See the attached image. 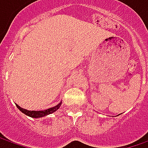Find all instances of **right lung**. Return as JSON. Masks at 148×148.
<instances>
[{"label": "right lung", "mask_w": 148, "mask_h": 148, "mask_svg": "<svg viewBox=\"0 0 148 148\" xmlns=\"http://www.w3.org/2000/svg\"><path fill=\"white\" fill-rule=\"evenodd\" d=\"M61 104H62V103H59L58 105H56V106H54V107H53V108H49V109H48V110H41V111L27 110H25V109L20 108V106H19L18 105H16V106H17V108H18V109H19L22 113H24L25 114L28 115V116L31 117V118H41V117L46 116V115L50 114L53 113V112H55L56 110H58L60 108V106H61Z\"/></svg>", "instance_id": "right-lung-1"}]
</instances>
